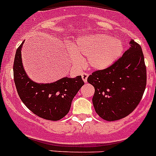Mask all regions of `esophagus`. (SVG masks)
I'll list each match as a JSON object with an SVG mask.
<instances>
[{
    "instance_id": "esophagus-1",
    "label": "esophagus",
    "mask_w": 156,
    "mask_h": 156,
    "mask_svg": "<svg viewBox=\"0 0 156 156\" xmlns=\"http://www.w3.org/2000/svg\"><path fill=\"white\" fill-rule=\"evenodd\" d=\"M81 76H82L83 80L84 81L85 83L87 82V78H88V76H89V74L87 73H83L81 74Z\"/></svg>"
}]
</instances>
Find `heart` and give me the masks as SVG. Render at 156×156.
Returning <instances> with one entry per match:
<instances>
[{"instance_id":"b5f03b06","label":"heart","mask_w":156,"mask_h":156,"mask_svg":"<svg viewBox=\"0 0 156 156\" xmlns=\"http://www.w3.org/2000/svg\"><path fill=\"white\" fill-rule=\"evenodd\" d=\"M123 45L120 40L105 34L80 35L76 38L69 51L74 66L83 65L81 57H87V63L94 69H104L116 61L121 55Z\"/></svg>"}]
</instances>
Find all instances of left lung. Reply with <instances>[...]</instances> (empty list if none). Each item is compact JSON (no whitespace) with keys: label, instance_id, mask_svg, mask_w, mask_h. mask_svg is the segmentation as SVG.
Returning a JSON list of instances; mask_svg holds the SVG:
<instances>
[{"label":"left lung","instance_id":"1","mask_svg":"<svg viewBox=\"0 0 156 156\" xmlns=\"http://www.w3.org/2000/svg\"><path fill=\"white\" fill-rule=\"evenodd\" d=\"M144 55L133 40L122 57L108 68L97 70L87 78L94 87L95 112L106 121L121 119L138 105L146 87Z\"/></svg>","mask_w":156,"mask_h":156}]
</instances>
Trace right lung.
I'll return each mask as SVG.
<instances>
[{
    "label": "right lung",
    "mask_w": 156,
    "mask_h": 156,
    "mask_svg": "<svg viewBox=\"0 0 156 156\" xmlns=\"http://www.w3.org/2000/svg\"><path fill=\"white\" fill-rule=\"evenodd\" d=\"M23 42L16 51L13 65L14 80L18 94L25 105L41 118L52 121L68 114L72 101L84 84L81 76L64 77L51 83H35L27 76L22 62Z\"/></svg>",
    "instance_id": "1"
}]
</instances>
